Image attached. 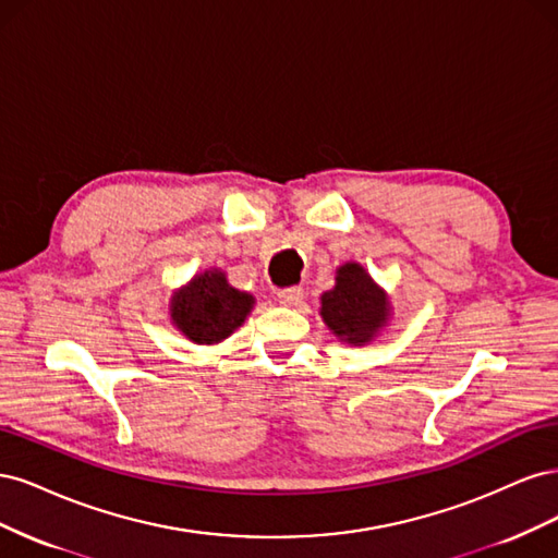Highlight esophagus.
<instances>
[{
  "mask_svg": "<svg viewBox=\"0 0 558 558\" xmlns=\"http://www.w3.org/2000/svg\"><path fill=\"white\" fill-rule=\"evenodd\" d=\"M301 299H303L301 287H287V290L278 292V301L282 305H296V303H301Z\"/></svg>",
  "mask_w": 558,
  "mask_h": 558,
  "instance_id": "1",
  "label": "esophagus"
}]
</instances>
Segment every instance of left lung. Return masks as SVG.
I'll return each instance as SVG.
<instances>
[{"mask_svg": "<svg viewBox=\"0 0 558 558\" xmlns=\"http://www.w3.org/2000/svg\"><path fill=\"white\" fill-rule=\"evenodd\" d=\"M319 317L348 345H366L391 317L389 294L359 262L336 268V284L319 296Z\"/></svg>", "mask_w": 558, "mask_h": 558, "instance_id": "left-lung-1", "label": "left lung"}]
</instances>
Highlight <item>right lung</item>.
<instances>
[{
    "instance_id": "1",
    "label": "right lung",
    "mask_w": 558,
    "mask_h": 558,
    "mask_svg": "<svg viewBox=\"0 0 558 558\" xmlns=\"http://www.w3.org/2000/svg\"><path fill=\"white\" fill-rule=\"evenodd\" d=\"M255 308V296L229 284L222 268L190 278L171 292V325L194 345H218L236 331Z\"/></svg>"
}]
</instances>
